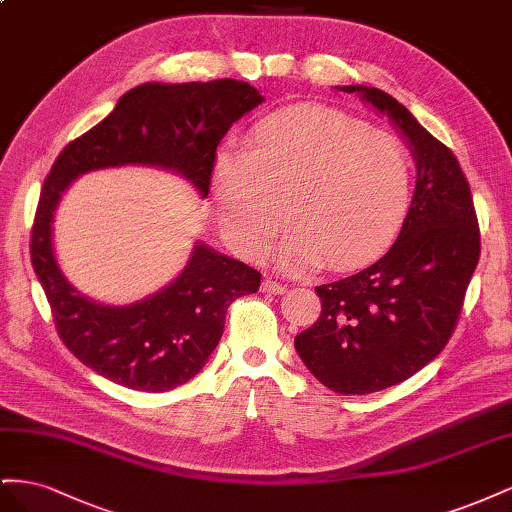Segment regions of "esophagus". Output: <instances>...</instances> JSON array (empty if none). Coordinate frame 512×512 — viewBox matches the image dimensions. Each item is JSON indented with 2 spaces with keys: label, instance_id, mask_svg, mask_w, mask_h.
<instances>
[{
  "label": "esophagus",
  "instance_id": "obj_1",
  "mask_svg": "<svg viewBox=\"0 0 512 512\" xmlns=\"http://www.w3.org/2000/svg\"><path fill=\"white\" fill-rule=\"evenodd\" d=\"M260 288H262V292H267V294H284L286 292V286L280 284L277 280H273V277H267Z\"/></svg>",
  "mask_w": 512,
  "mask_h": 512
}]
</instances>
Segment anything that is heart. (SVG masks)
Segmentation results:
<instances>
[{"instance_id": "1", "label": "heart", "mask_w": 512, "mask_h": 512, "mask_svg": "<svg viewBox=\"0 0 512 512\" xmlns=\"http://www.w3.org/2000/svg\"><path fill=\"white\" fill-rule=\"evenodd\" d=\"M213 205L241 252L260 256L288 220L277 247L286 271L327 258L352 269L380 256L410 209L408 151L386 134L324 106H301L262 119L250 147H226L213 166Z\"/></svg>"}]
</instances>
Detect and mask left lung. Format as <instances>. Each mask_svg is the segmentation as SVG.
Instances as JSON below:
<instances>
[{
  "label": "left lung",
  "instance_id": "left-lung-1",
  "mask_svg": "<svg viewBox=\"0 0 512 512\" xmlns=\"http://www.w3.org/2000/svg\"><path fill=\"white\" fill-rule=\"evenodd\" d=\"M337 89L389 117L416 164L412 205L391 250L359 273L316 286L320 318L294 337L301 361L327 389L367 395L408 380L448 344L478 265L480 230L451 149L386 91Z\"/></svg>",
  "mask_w": 512,
  "mask_h": 512
}]
</instances>
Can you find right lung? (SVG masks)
<instances>
[{
    "instance_id": "add662e5",
    "label": "right lung",
    "mask_w": 512,
    "mask_h": 512,
    "mask_svg": "<svg viewBox=\"0 0 512 512\" xmlns=\"http://www.w3.org/2000/svg\"><path fill=\"white\" fill-rule=\"evenodd\" d=\"M262 100L235 79L145 83L115 111L74 138L46 175L32 228V265L61 342L83 365L134 391L162 393L192 380L220 344L228 305L260 286L245 262L198 243L160 292L132 305H102L68 284L53 250V215L68 185L89 170L145 164L175 170L207 196L224 134Z\"/></svg>"
}]
</instances>
